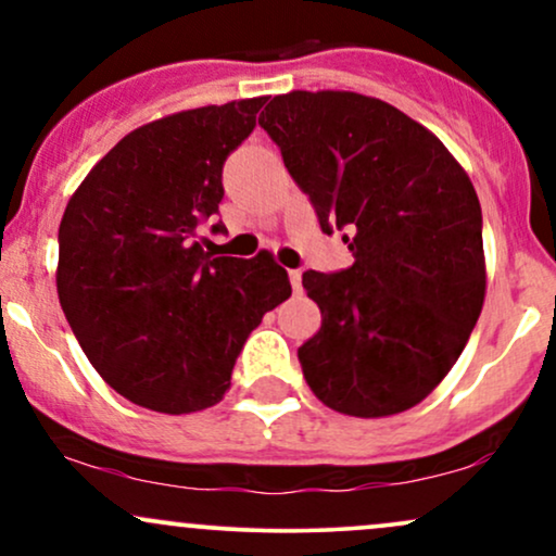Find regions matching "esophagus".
Wrapping results in <instances>:
<instances>
[{"instance_id": "esophagus-1", "label": "esophagus", "mask_w": 556, "mask_h": 556, "mask_svg": "<svg viewBox=\"0 0 556 556\" xmlns=\"http://www.w3.org/2000/svg\"><path fill=\"white\" fill-rule=\"evenodd\" d=\"M290 285L292 290L300 292V287H303V274H300V269H290Z\"/></svg>"}]
</instances>
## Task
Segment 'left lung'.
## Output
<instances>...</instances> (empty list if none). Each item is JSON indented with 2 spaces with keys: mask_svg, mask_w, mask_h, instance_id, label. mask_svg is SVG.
<instances>
[{
  "mask_svg": "<svg viewBox=\"0 0 556 556\" xmlns=\"http://www.w3.org/2000/svg\"><path fill=\"white\" fill-rule=\"evenodd\" d=\"M258 125L314 203L344 229L353 266L305 271L321 329L300 344L311 392L331 410H410L460 358L486 298L481 203L429 127L355 91L274 96Z\"/></svg>",
  "mask_w": 556,
  "mask_h": 556,
  "instance_id": "obj_1",
  "label": "left lung"
}]
</instances>
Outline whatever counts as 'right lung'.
<instances>
[{
  "mask_svg": "<svg viewBox=\"0 0 556 556\" xmlns=\"http://www.w3.org/2000/svg\"><path fill=\"white\" fill-rule=\"evenodd\" d=\"M264 104L256 96L140 125L67 201L60 305L101 379L140 407L182 416L216 405L248 334L290 298L269 251L242 261L198 245L225 195V159Z\"/></svg>",
  "mask_w": 556,
  "mask_h": 556,
  "instance_id": "right-lung-1",
  "label": "right lung"
}]
</instances>
